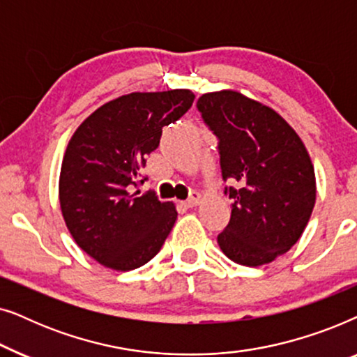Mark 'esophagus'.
Segmentation results:
<instances>
[{
	"instance_id": "34e87169",
	"label": "esophagus",
	"mask_w": 357,
	"mask_h": 357,
	"mask_svg": "<svg viewBox=\"0 0 357 357\" xmlns=\"http://www.w3.org/2000/svg\"><path fill=\"white\" fill-rule=\"evenodd\" d=\"M199 199H202V195L199 193H192V197H190L187 202H185V204H187V208H195V206H198L199 204Z\"/></svg>"
}]
</instances>
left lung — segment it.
Segmentation results:
<instances>
[{
	"label": "left lung",
	"mask_w": 357,
	"mask_h": 357,
	"mask_svg": "<svg viewBox=\"0 0 357 357\" xmlns=\"http://www.w3.org/2000/svg\"><path fill=\"white\" fill-rule=\"evenodd\" d=\"M216 135L224 180L234 187L231 219L218 236L224 255L260 266L291 250L315 204V172L299 135L270 107L237 91L203 94L197 102Z\"/></svg>",
	"instance_id": "1"
}]
</instances>
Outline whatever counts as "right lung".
I'll use <instances>...</instances> for the list:
<instances>
[{"instance_id": "1", "label": "right lung", "mask_w": 357, "mask_h": 357, "mask_svg": "<svg viewBox=\"0 0 357 357\" xmlns=\"http://www.w3.org/2000/svg\"><path fill=\"white\" fill-rule=\"evenodd\" d=\"M193 99L188 89L131 92L99 107L71 136L58 185L61 214L75 242L100 265L143 266L172 231L175 204L136 188L162 128L187 114Z\"/></svg>"}]
</instances>
